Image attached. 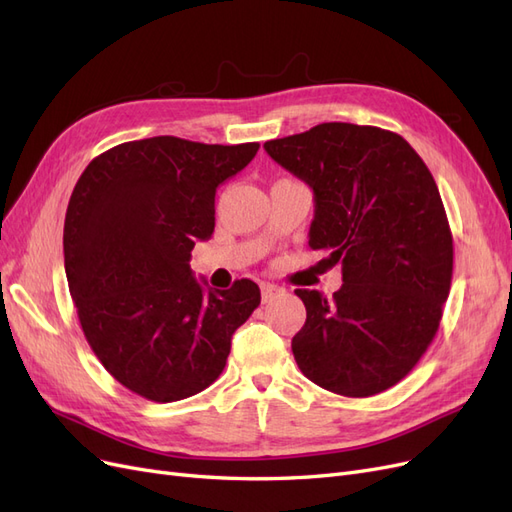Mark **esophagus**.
Wrapping results in <instances>:
<instances>
[{"instance_id": "34e87169", "label": "esophagus", "mask_w": 512, "mask_h": 512, "mask_svg": "<svg viewBox=\"0 0 512 512\" xmlns=\"http://www.w3.org/2000/svg\"><path fill=\"white\" fill-rule=\"evenodd\" d=\"M260 290H262V303H271L273 299H277L284 292L280 286H275V284H262Z\"/></svg>"}]
</instances>
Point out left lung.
I'll return each instance as SVG.
<instances>
[{"label":"left lung","instance_id":"8db88e82","mask_svg":"<svg viewBox=\"0 0 512 512\" xmlns=\"http://www.w3.org/2000/svg\"><path fill=\"white\" fill-rule=\"evenodd\" d=\"M269 156L314 190L309 247L342 265L333 299L294 290L307 318L292 337L303 376L369 397L406 378L436 337L453 277V235L429 168L406 138L320 123L267 141Z\"/></svg>","mask_w":512,"mask_h":512}]
</instances>
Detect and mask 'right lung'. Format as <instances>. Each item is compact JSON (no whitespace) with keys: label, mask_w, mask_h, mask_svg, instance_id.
Wrapping results in <instances>:
<instances>
[{"label":"right lung","mask_w":512,"mask_h":512,"mask_svg":"<svg viewBox=\"0 0 512 512\" xmlns=\"http://www.w3.org/2000/svg\"><path fill=\"white\" fill-rule=\"evenodd\" d=\"M258 147L153 136L100 153L76 181L64 224L70 294L91 350L132 393L168 404L205 391L260 305L252 280L205 290L190 269L194 243L213 235L218 185Z\"/></svg>","instance_id":"right-lung-1"}]
</instances>
